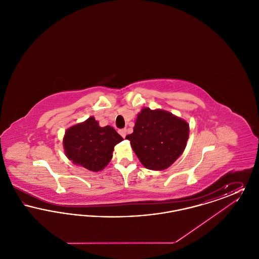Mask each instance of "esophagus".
<instances>
[{"label":"esophagus","instance_id":"34e87169","mask_svg":"<svg viewBox=\"0 0 259 259\" xmlns=\"http://www.w3.org/2000/svg\"><path fill=\"white\" fill-rule=\"evenodd\" d=\"M119 134L122 136L123 138L126 137V129H121V130H119Z\"/></svg>","mask_w":259,"mask_h":259}]
</instances>
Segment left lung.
<instances>
[{
  "label": "left lung",
  "instance_id": "obj_1",
  "mask_svg": "<svg viewBox=\"0 0 259 259\" xmlns=\"http://www.w3.org/2000/svg\"><path fill=\"white\" fill-rule=\"evenodd\" d=\"M133 130L126 139L141 163L153 171L169 168L185 151L189 137L185 119L160 109L143 108Z\"/></svg>",
  "mask_w": 259,
  "mask_h": 259
}]
</instances>
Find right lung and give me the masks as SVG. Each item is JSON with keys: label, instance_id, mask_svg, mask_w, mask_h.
<instances>
[{"label": "right lung", "instance_id": "obj_1", "mask_svg": "<svg viewBox=\"0 0 259 259\" xmlns=\"http://www.w3.org/2000/svg\"><path fill=\"white\" fill-rule=\"evenodd\" d=\"M121 141L123 138L111 126L101 127L94 116H90L66 130L63 148L74 165L99 172L110 163L114 146Z\"/></svg>", "mask_w": 259, "mask_h": 259}]
</instances>
